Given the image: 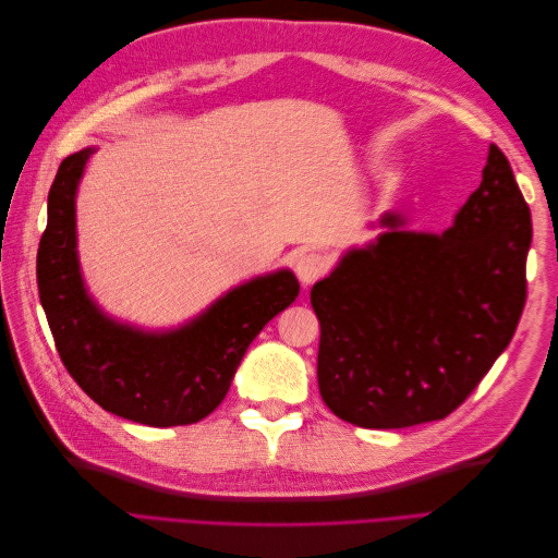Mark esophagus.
<instances>
[{
	"mask_svg": "<svg viewBox=\"0 0 558 558\" xmlns=\"http://www.w3.org/2000/svg\"><path fill=\"white\" fill-rule=\"evenodd\" d=\"M328 269H330V258L326 256V253L305 251L295 258V275L302 281V286H310V283L318 281L320 277L328 275Z\"/></svg>",
	"mask_w": 558,
	"mask_h": 558,
	"instance_id": "esophagus-1",
	"label": "esophagus"
}]
</instances>
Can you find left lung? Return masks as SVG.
<instances>
[{"label": "left lung", "instance_id": "8db88e82", "mask_svg": "<svg viewBox=\"0 0 558 558\" xmlns=\"http://www.w3.org/2000/svg\"><path fill=\"white\" fill-rule=\"evenodd\" d=\"M375 244L316 281L318 391L361 428H408L451 414L508 349L526 305L533 226L502 150L442 234L386 214Z\"/></svg>", "mask_w": 558, "mask_h": 558}]
</instances>
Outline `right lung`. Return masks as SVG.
Listing matches in <instances>:
<instances>
[{"label": "right lung", "mask_w": 558, "mask_h": 558, "mask_svg": "<svg viewBox=\"0 0 558 558\" xmlns=\"http://www.w3.org/2000/svg\"><path fill=\"white\" fill-rule=\"evenodd\" d=\"M95 148L66 156L48 191L37 283L66 373L99 408L144 426H185L226 398L248 344L300 293L289 269L232 289L189 324L146 332L109 318L83 283L76 253V189Z\"/></svg>", "instance_id": "right-lung-1"}]
</instances>
